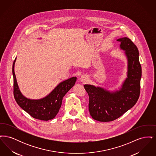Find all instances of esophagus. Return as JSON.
Masks as SVG:
<instances>
[{
	"instance_id": "34e87169",
	"label": "esophagus",
	"mask_w": 156,
	"mask_h": 156,
	"mask_svg": "<svg viewBox=\"0 0 156 156\" xmlns=\"http://www.w3.org/2000/svg\"><path fill=\"white\" fill-rule=\"evenodd\" d=\"M87 80H88V78H87V76L85 75H82L80 77V81L82 82V83L86 82L87 81Z\"/></svg>"
}]
</instances>
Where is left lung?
<instances>
[{"label":"left lung","instance_id":"8db88e82","mask_svg":"<svg viewBox=\"0 0 156 156\" xmlns=\"http://www.w3.org/2000/svg\"><path fill=\"white\" fill-rule=\"evenodd\" d=\"M127 59V78L119 90L109 91L100 87L85 84L89 95V111L92 118L99 122L119 118L136 104L140 95L141 67L136 45L127 37L117 40Z\"/></svg>","mask_w":156,"mask_h":156}]
</instances>
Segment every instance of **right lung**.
I'll return each mask as SVG.
<instances>
[{
  "mask_svg": "<svg viewBox=\"0 0 156 156\" xmlns=\"http://www.w3.org/2000/svg\"><path fill=\"white\" fill-rule=\"evenodd\" d=\"M13 64V94L15 100L20 107L35 119L49 120L54 119L58 113L63 97L75 85L76 77H71L61 82L46 97L40 99H31L24 97L20 92L15 73V64Z\"/></svg>",
  "mask_w": 156,
  "mask_h": 156,
  "instance_id": "obj_1",
  "label": "right lung"
}]
</instances>
